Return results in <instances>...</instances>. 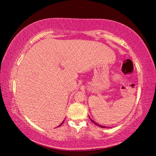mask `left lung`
<instances>
[{"label": "left lung", "mask_w": 156, "mask_h": 156, "mask_svg": "<svg viewBox=\"0 0 156 156\" xmlns=\"http://www.w3.org/2000/svg\"><path fill=\"white\" fill-rule=\"evenodd\" d=\"M90 120H91L92 122H93L94 123H95V122H94L92 120H91V119H90ZM95 124H96V125H97L98 126H100V127H103V128H104V127H105V126H101V125H99V124H96V123H95Z\"/></svg>", "instance_id": "left-lung-1"}]
</instances>
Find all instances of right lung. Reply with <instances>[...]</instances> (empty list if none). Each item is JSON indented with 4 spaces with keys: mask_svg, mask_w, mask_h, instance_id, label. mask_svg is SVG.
I'll return each instance as SVG.
<instances>
[{
    "mask_svg": "<svg viewBox=\"0 0 156 156\" xmlns=\"http://www.w3.org/2000/svg\"><path fill=\"white\" fill-rule=\"evenodd\" d=\"M63 122H64V121H63V122H62V124H60V126H61V125H62V124H63Z\"/></svg>",
    "mask_w": 156,
    "mask_h": 156,
    "instance_id": "add662e5",
    "label": "right lung"
}]
</instances>
